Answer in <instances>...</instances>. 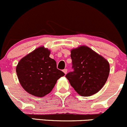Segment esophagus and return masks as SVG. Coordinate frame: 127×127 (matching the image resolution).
<instances>
[{"instance_id":"esophagus-1","label":"esophagus","mask_w":127,"mask_h":127,"mask_svg":"<svg viewBox=\"0 0 127 127\" xmlns=\"http://www.w3.org/2000/svg\"><path fill=\"white\" fill-rule=\"evenodd\" d=\"M63 72L64 73H65V74H66L67 72V69H64V70H63Z\"/></svg>"}]
</instances>
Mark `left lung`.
<instances>
[{
  "label": "left lung",
  "mask_w": 127,
  "mask_h": 127,
  "mask_svg": "<svg viewBox=\"0 0 127 127\" xmlns=\"http://www.w3.org/2000/svg\"><path fill=\"white\" fill-rule=\"evenodd\" d=\"M70 57L73 71L69 72L66 77L75 91L83 96L98 92L108 77V61L85 46L72 49Z\"/></svg>",
  "instance_id": "obj_1"
}]
</instances>
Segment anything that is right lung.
<instances>
[{
  "label": "right lung",
  "mask_w": 127,
  "mask_h": 127,
  "mask_svg": "<svg viewBox=\"0 0 127 127\" xmlns=\"http://www.w3.org/2000/svg\"><path fill=\"white\" fill-rule=\"evenodd\" d=\"M49 55L48 49L40 47L22 58L17 66V75L21 86L35 96L48 95L57 81L65 75L57 69L56 61Z\"/></svg>",
  "instance_id": "right-lung-1"
}]
</instances>
